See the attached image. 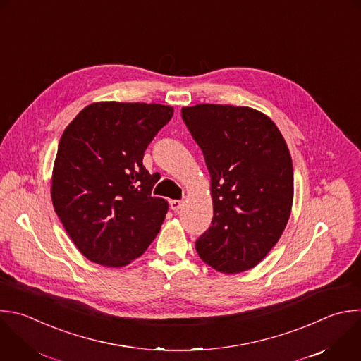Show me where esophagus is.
<instances>
[{"mask_svg": "<svg viewBox=\"0 0 361 361\" xmlns=\"http://www.w3.org/2000/svg\"><path fill=\"white\" fill-rule=\"evenodd\" d=\"M181 207H183V201H180V200H171V201H170V208H171L174 212H177L178 209H181Z\"/></svg>", "mask_w": 361, "mask_h": 361, "instance_id": "esophagus-1", "label": "esophagus"}]
</instances>
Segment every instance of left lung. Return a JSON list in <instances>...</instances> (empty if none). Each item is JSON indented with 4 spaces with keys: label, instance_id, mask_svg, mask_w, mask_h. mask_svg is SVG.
Masks as SVG:
<instances>
[{
    "label": "left lung",
    "instance_id": "obj_1",
    "mask_svg": "<svg viewBox=\"0 0 361 361\" xmlns=\"http://www.w3.org/2000/svg\"><path fill=\"white\" fill-rule=\"evenodd\" d=\"M181 117L211 176L214 216L195 241L200 258L222 274L258 265L275 247L293 201V166L276 125L231 104H195Z\"/></svg>",
    "mask_w": 361,
    "mask_h": 361
}]
</instances>
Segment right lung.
Returning <instances> with one entry per match:
<instances>
[{
	"label": "right lung",
	"mask_w": 361,
	"mask_h": 361,
	"mask_svg": "<svg viewBox=\"0 0 361 361\" xmlns=\"http://www.w3.org/2000/svg\"><path fill=\"white\" fill-rule=\"evenodd\" d=\"M174 109L159 103L99 102L65 129L52 174V202L89 261L125 267L152 244L169 204L152 195L156 176L143 166Z\"/></svg>",
	"instance_id": "obj_1"
}]
</instances>
